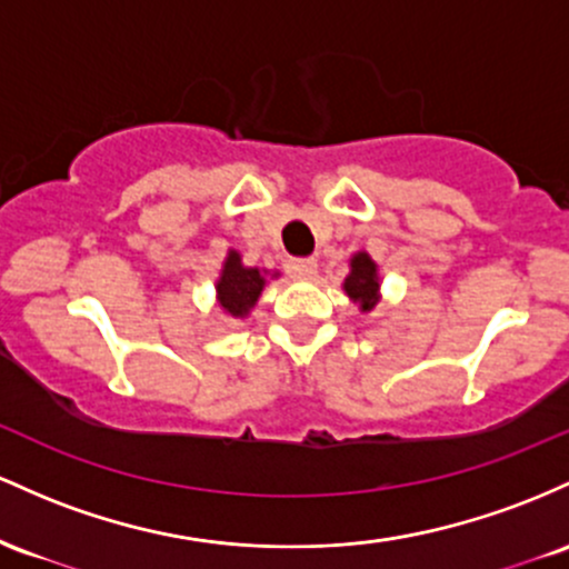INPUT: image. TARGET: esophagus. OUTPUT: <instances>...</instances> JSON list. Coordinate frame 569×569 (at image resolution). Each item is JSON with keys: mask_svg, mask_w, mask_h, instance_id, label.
<instances>
[{"mask_svg": "<svg viewBox=\"0 0 569 569\" xmlns=\"http://www.w3.org/2000/svg\"><path fill=\"white\" fill-rule=\"evenodd\" d=\"M287 271L296 279H311L317 273V260L315 258H296L287 263Z\"/></svg>", "mask_w": 569, "mask_h": 569, "instance_id": "esophagus-1", "label": "esophagus"}]
</instances>
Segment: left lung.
Listing matches in <instances>:
<instances>
[{"label":"left lung","instance_id":"obj_1","mask_svg":"<svg viewBox=\"0 0 569 569\" xmlns=\"http://www.w3.org/2000/svg\"><path fill=\"white\" fill-rule=\"evenodd\" d=\"M341 287L349 296V301L360 309V315H368V311L376 309V303L381 301L379 266H376V260L370 258L366 250L355 252L352 258H349V273Z\"/></svg>","mask_w":569,"mask_h":569}]
</instances>
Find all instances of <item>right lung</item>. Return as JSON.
Wrapping results in <instances>:
<instances>
[{
    "label": "right lung",
    "instance_id": "right-lung-1",
    "mask_svg": "<svg viewBox=\"0 0 569 569\" xmlns=\"http://www.w3.org/2000/svg\"><path fill=\"white\" fill-rule=\"evenodd\" d=\"M268 279H279V271L244 266L239 250H228L226 260H222L220 277L214 282L217 309L222 311L226 319H247L254 303L263 296Z\"/></svg>",
    "mask_w": 569,
    "mask_h": 569
}]
</instances>
